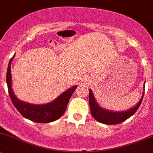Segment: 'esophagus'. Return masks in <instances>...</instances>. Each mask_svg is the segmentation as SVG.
<instances>
[{
	"label": "esophagus",
	"instance_id": "1",
	"mask_svg": "<svg viewBox=\"0 0 153 153\" xmlns=\"http://www.w3.org/2000/svg\"><path fill=\"white\" fill-rule=\"evenodd\" d=\"M85 82H88V81H85Z\"/></svg>",
	"mask_w": 153,
	"mask_h": 153
}]
</instances>
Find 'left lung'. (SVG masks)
<instances>
[{
    "instance_id": "obj_1",
    "label": "left lung",
    "mask_w": 153,
    "mask_h": 153,
    "mask_svg": "<svg viewBox=\"0 0 153 153\" xmlns=\"http://www.w3.org/2000/svg\"><path fill=\"white\" fill-rule=\"evenodd\" d=\"M145 87V82L143 84V88ZM144 91L142 94L141 99H140L137 105L128 110L123 111H112L108 109L102 108L96 102L92 90L90 89L89 91V102H90V113L92 116L96 120L101 123L107 124V125H115L123 123L131 117L133 114L137 111L143 100Z\"/></svg>"
}]
</instances>
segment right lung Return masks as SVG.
I'll use <instances>...</instances> for the list:
<instances>
[{"label":"right lung","mask_w":153,"mask_h":153,"mask_svg":"<svg viewBox=\"0 0 153 153\" xmlns=\"http://www.w3.org/2000/svg\"><path fill=\"white\" fill-rule=\"evenodd\" d=\"M14 56L9 62L7 72V84L9 95L14 106L24 117L33 122L47 123L58 120L66 111L69 99L76 89L77 86H73L68 89L52 102L43 105H33L21 101L16 97L12 88L11 63Z\"/></svg>","instance_id":"1"}]
</instances>
